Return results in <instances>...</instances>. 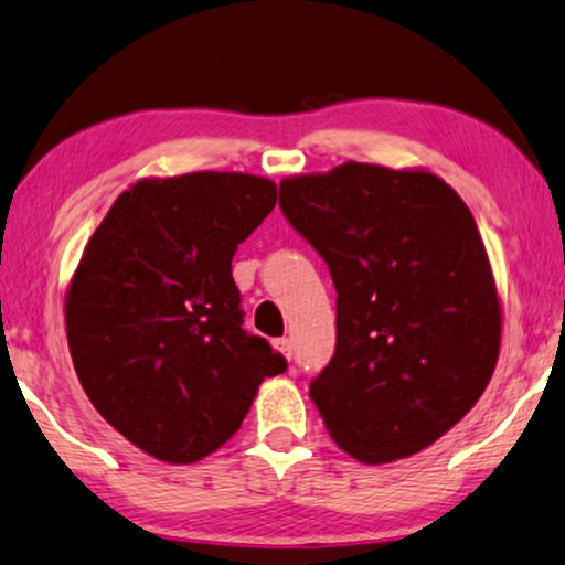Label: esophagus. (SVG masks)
I'll list each match as a JSON object with an SVG mask.
<instances>
[{
    "instance_id": "1",
    "label": "esophagus",
    "mask_w": 565,
    "mask_h": 565,
    "mask_svg": "<svg viewBox=\"0 0 565 565\" xmlns=\"http://www.w3.org/2000/svg\"><path fill=\"white\" fill-rule=\"evenodd\" d=\"M274 345H276V349H278V351H281V353H284V356H287V359H291V338H278V341H276Z\"/></svg>"
}]
</instances>
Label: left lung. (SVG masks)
I'll list each match as a JSON object with an SVG mask.
<instances>
[{
    "instance_id": "obj_1",
    "label": "left lung",
    "mask_w": 565,
    "mask_h": 565,
    "mask_svg": "<svg viewBox=\"0 0 565 565\" xmlns=\"http://www.w3.org/2000/svg\"><path fill=\"white\" fill-rule=\"evenodd\" d=\"M278 206L338 295L335 353L310 382L335 445L366 465L434 445L499 359L501 305L470 209L431 172L364 162L281 180Z\"/></svg>"
}]
</instances>
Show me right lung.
<instances>
[{"label": "right lung", "instance_id": "1", "mask_svg": "<svg viewBox=\"0 0 565 565\" xmlns=\"http://www.w3.org/2000/svg\"><path fill=\"white\" fill-rule=\"evenodd\" d=\"M245 172L139 180L105 214L66 295V338L89 403L131 445L188 465L220 449L287 359L243 328L237 245L274 212Z\"/></svg>", "mask_w": 565, "mask_h": 565}]
</instances>
